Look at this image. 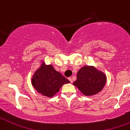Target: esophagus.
Instances as JSON below:
<instances>
[{
  "label": "esophagus",
  "instance_id": "34e87169",
  "mask_svg": "<svg viewBox=\"0 0 130 130\" xmlns=\"http://www.w3.org/2000/svg\"><path fill=\"white\" fill-rule=\"evenodd\" d=\"M68 79H69V80L70 81V82H71V84H72V83L73 82V81H72V78H71V77H69V78H68Z\"/></svg>",
  "mask_w": 130,
  "mask_h": 130
}]
</instances>
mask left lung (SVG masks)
<instances>
[{
  "label": "left lung",
  "instance_id": "8db88e82",
  "mask_svg": "<svg viewBox=\"0 0 130 130\" xmlns=\"http://www.w3.org/2000/svg\"><path fill=\"white\" fill-rule=\"evenodd\" d=\"M77 80L73 84L87 96L100 92L107 80L106 74L92 66L82 67L77 72Z\"/></svg>",
  "mask_w": 130,
  "mask_h": 130
}]
</instances>
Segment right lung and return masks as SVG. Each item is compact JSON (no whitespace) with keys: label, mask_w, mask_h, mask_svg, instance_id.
<instances>
[{"label":"right lung","mask_w":130,"mask_h":130,"mask_svg":"<svg viewBox=\"0 0 130 130\" xmlns=\"http://www.w3.org/2000/svg\"><path fill=\"white\" fill-rule=\"evenodd\" d=\"M69 83V80L56 71L53 66L46 65L43 61L32 78V84L37 92L49 98L54 96L64 84Z\"/></svg>","instance_id":"obj_1"}]
</instances>
